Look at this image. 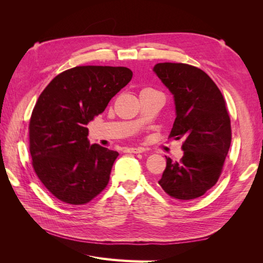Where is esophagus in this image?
Listing matches in <instances>:
<instances>
[{
    "label": "esophagus",
    "mask_w": 263,
    "mask_h": 263,
    "mask_svg": "<svg viewBox=\"0 0 263 263\" xmlns=\"http://www.w3.org/2000/svg\"><path fill=\"white\" fill-rule=\"evenodd\" d=\"M145 149L144 148H127L125 150V153H128V154H141L144 153Z\"/></svg>",
    "instance_id": "esophagus-1"
}]
</instances>
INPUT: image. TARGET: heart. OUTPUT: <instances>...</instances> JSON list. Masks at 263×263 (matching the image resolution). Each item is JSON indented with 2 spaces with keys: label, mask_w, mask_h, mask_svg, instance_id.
<instances>
[{
  "label": "heart",
  "mask_w": 263,
  "mask_h": 263,
  "mask_svg": "<svg viewBox=\"0 0 263 263\" xmlns=\"http://www.w3.org/2000/svg\"><path fill=\"white\" fill-rule=\"evenodd\" d=\"M151 91H156V90H154V89H150V87H146V89L141 90L140 94H141V93H146V92H151Z\"/></svg>",
  "instance_id": "b5f03b06"
}]
</instances>
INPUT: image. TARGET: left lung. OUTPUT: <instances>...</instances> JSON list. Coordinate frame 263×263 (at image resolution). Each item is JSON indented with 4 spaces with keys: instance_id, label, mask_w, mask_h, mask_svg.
Returning <instances> with one entry per match:
<instances>
[{
    "instance_id": "8db88e82",
    "label": "left lung",
    "mask_w": 263,
    "mask_h": 263,
    "mask_svg": "<svg viewBox=\"0 0 263 263\" xmlns=\"http://www.w3.org/2000/svg\"><path fill=\"white\" fill-rule=\"evenodd\" d=\"M154 71L174 97L177 117L169 138L183 139L180 161L166 159L159 184L172 198L190 201L218 181L232 142L221 92L203 70L186 63H157Z\"/></svg>"
}]
</instances>
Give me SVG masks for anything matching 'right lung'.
Listing matches in <instances>:
<instances>
[{
    "mask_svg": "<svg viewBox=\"0 0 263 263\" xmlns=\"http://www.w3.org/2000/svg\"><path fill=\"white\" fill-rule=\"evenodd\" d=\"M133 78L125 67L79 66L54 77L28 126L31 165L59 201L83 205L104 190L117 151L87 141L86 125Z\"/></svg>",
    "mask_w": 263,
    "mask_h": 263,
    "instance_id": "add662e5",
    "label": "right lung"
}]
</instances>
